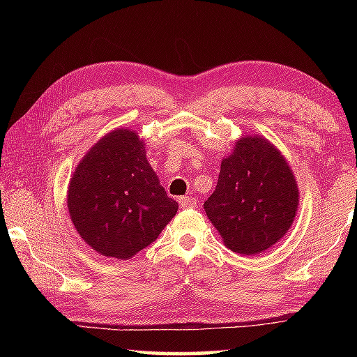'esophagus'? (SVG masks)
<instances>
[{
	"label": "esophagus",
	"mask_w": 357,
	"mask_h": 357,
	"mask_svg": "<svg viewBox=\"0 0 357 357\" xmlns=\"http://www.w3.org/2000/svg\"><path fill=\"white\" fill-rule=\"evenodd\" d=\"M198 200L195 197H181L179 198V204L181 208H195Z\"/></svg>",
	"instance_id": "1"
}]
</instances>
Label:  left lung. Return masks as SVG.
I'll return each instance as SVG.
<instances>
[{"label":"left lung","instance_id":"obj_1","mask_svg":"<svg viewBox=\"0 0 357 357\" xmlns=\"http://www.w3.org/2000/svg\"><path fill=\"white\" fill-rule=\"evenodd\" d=\"M298 204L285 157L264 137L245 135L222 159L215 190L203 208L228 249L258 255L285 236Z\"/></svg>","mask_w":357,"mask_h":357}]
</instances>
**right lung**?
Masks as SVG:
<instances>
[{
  "mask_svg": "<svg viewBox=\"0 0 357 357\" xmlns=\"http://www.w3.org/2000/svg\"><path fill=\"white\" fill-rule=\"evenodd\" d=\"M70 220L100 255L129 259L154 243L178 213L146 160L135 130L102 137L77 165L68 190Z\"/></svg>",
  "mask_w": 357,
  "mask_h": 357,
  "instance_id": "1",
  "label": "right lung"
}]
</instances>
